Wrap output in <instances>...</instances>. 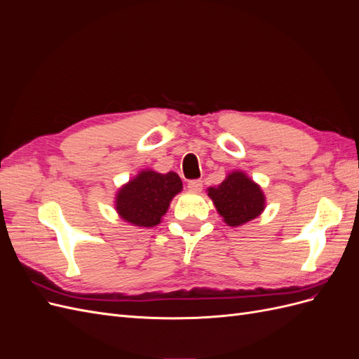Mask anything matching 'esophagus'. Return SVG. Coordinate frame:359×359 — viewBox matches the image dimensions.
I'll return each instance as SVG.
<instances>
[{"instance_id":"obj_1","label":"esophagus","mask_w":359,"mask_h":359,"mask_svg":"<svg viewBox=\"0 0 359 359\" xmlns=\"http://www.w3.org/2000/svg\"><path fill=\"white\" fill-rule=\"evenodd\" d=\"M187 186L191 191H201L202 187H203V184H202L201 180H191V181H189Z\"/></svg>"}]
</instances>
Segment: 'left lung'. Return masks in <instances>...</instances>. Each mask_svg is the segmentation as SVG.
Wrapping results in <instances>:
<instances>
[{"instance_id":"8db88e82","label":"left lung","mask_w":359,"mask_h":359,"mask_svg":"<svg viewBox=\"0 0 359 359\" xmlns=\"http://www.w3.org/2000/svg\"><path fill=\"white\" fill-rule=\"evenodd\" d=\"M215 210L227 226H241L265 210V194L244 172L233 170L217 187L208 189Z\"/></svg>"}]
</instances>
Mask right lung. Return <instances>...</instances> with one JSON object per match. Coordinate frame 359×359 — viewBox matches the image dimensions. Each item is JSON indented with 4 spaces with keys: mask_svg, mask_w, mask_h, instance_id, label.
<instances>
[{
    "mask_svg": "<svg viewBox=\"0 0 359 359\" xmlns=\"http://www.w3.org/2000/svg\"><path fill=\"white\" fill-rule=\"evenodd\" d=\"M181 190L182 182L175 172L158 173L145 169L118 190L115 210L130 224L154 227Z\"/></svg>",
    "mask_w": 359,
    "mask_h": 359,
    "instance_id": "right-lung-1",
    "label": "right lung"
}]
</instances>
